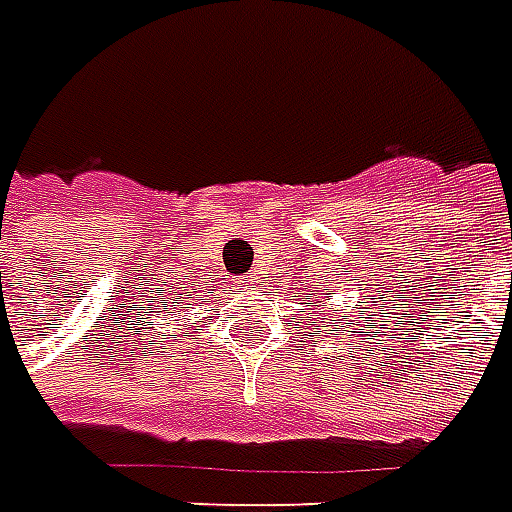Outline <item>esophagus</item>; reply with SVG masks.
I'll list each match as a JSON object with an SVG mask.
<instances>
[{
  "label": "esophagus",
  "instance_id": "1",
  "mask_svg": "<svg viewBox=\"0 0 512 512\" xmlns=\"http://www.w3.org/2000/svg\"><path fill=\"white\" fill-rule=\"evenodd\" d=\"M259 283H261V272L259 270L248 272V275L242 278V286H245V288H259Z\"/></svg>",
  "mask_w": 512,
  "mask_h": 512
}]
</instances>
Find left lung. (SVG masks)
Segmentation results:
<instances>
[{
    "mask_svg": "<svg viewBox=\"0 0 512 512\" xmlns=\"http://www.w3.org/2000/svg\"><path fill=\"white\" fill-rule=\"evenodd\" d=\"M305 305H307V307H313V305H315V299H310V302H305Z\"/></svg>",
    "mask_w": 512,
    "mask_h": 512,
    "instance_id": "obj_1",
    "label": "left lung"
}]
</instances>
